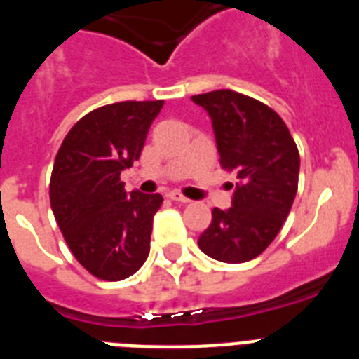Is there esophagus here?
<instances>
[{
    "label": "esophagus",
    "mask_w": 359,
    "mask_h": 359,
    "mask_svg": "<svg viewBox=\"0 0 359 359\" xmlns=\"http://www.w3.org/2000/svg\"><path fill=\"white\" fill-rule=\"evenodd\" d=\"M169 196L170 199H172V201H176V203H182V205H187V203H190V199L189 198H185V196H182L180 194V192H169Z\"/></svg>",
    "instance_id": "1"
}]
</instances>
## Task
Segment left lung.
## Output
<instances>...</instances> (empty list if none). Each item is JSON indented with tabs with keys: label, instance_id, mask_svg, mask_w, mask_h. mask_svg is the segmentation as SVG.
Wrapping results in <instances>:
<instances>
[{
	"label": "left lung",
	"instance_id": "1",
	"mask_svg": "<svg viewBox=\"0 0 359 359\" xmlns=\"http://www.w3.org/2000/svg\"><path fill=\"white\" fill-rule=\"evenodd\" d=\"M212 120L219 160L237 170L231 207L214 208L198 244L215 261L237 264L261 255L286 221L298 189L300 156L271 107L231 90L194 95Z\"/></svg>",
	"mask_w": 359,
	"mask_h": 359
}]
</instances>
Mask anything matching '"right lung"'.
Wrapping results in <instances>:
<instances>
[{
  "mask_svg": "<svg viewBox=\"0 0 359 359\" xmlns=\"http://www.w3.org/2000/svg\"><path fill=\"white\" fill-rule=\"evenodd\" d=\"M163 100L116 102L79 120L57 152L50 205L69 250L102 280L131 277L147 261L161 194L126 192L122 170L140 158Z\"/></svg>",
  "mask_w": 359,
  "mask_h": 359,
  "instance_id": "1",
  "label": "right lung"
}]
</instances>
